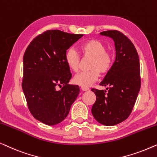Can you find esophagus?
I'll return each instance as SVG.
<instances>
[{
	"instance_id": "1",
	"label": "esophagus",
	"mask_w": 157,
	"mask_h": 157,
	"mask_svg": "<svg viewBox=\"0 0 157 157\" xmlns=\"http://www.w3.org/2000/svg\"><path fill=\"white\" fill-rule=\"evenodd\" d=\"M81 89H82V91H88V90H90L89 88L87 87H81Z\"/></svg>"
}]
</instances>
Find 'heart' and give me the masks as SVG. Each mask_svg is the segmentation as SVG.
<instances>
[{
	"label": "heart",
	"mask_w": 157,
	"mask_h": 157,
	"mask_svg": "<svg viewBox=\"0 0 157 157\" xmlns=\"http://www.w3.org/2000/svg\"><path fill=\"white\" fill-rule=\"evenodd\" d=\"M81 53L84 57H91L89 71L82 72L77 74L73 78L74 83L81 87H90L98 80L99 72L101 74L107 73L111 69L113 64V56L107 51V47L98 40H90L80 45ZM65 61L69 68L76 72L79 69V56L74 48H70L65 54Z\"/></svg>",
	"instance_id": "b5f03b06"
}]
</instances>
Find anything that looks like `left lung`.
Here are the masks:
<instances>
[{"label":"left lung","mask_w":157,"mask_h":157,"mask_svg":"<svg viewBox=\"0 0 157 157\" xmlns=\"http://www.w3.org/2000/svg\"><path fill=\"white\" fill-rule=\"evenodd\" d=\"M113 40L114 63L100 82L107 90L92 89L96 95L92 113L101 124L113 126L127 120L136 102L141 87L140 59L132 41L117 30L100 33Z\"/></svg>","instance_id":"left-lung-1"}]
</instances>
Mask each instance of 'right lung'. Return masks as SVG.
<instances>
[{
    "instance_id": "add662e5",
    "label": "right lung",
    "mask_w": 157,
    "mask_h": 157,
    "mask_svg": "<svg viewBox=\"0 0 157 157\" xmlns=\"http://www.w3.org/2000/svg\"><path fill=\"white\" fill-rule=\"evenodd\" d=\"M82 36L48 30L33 40L25 50L22 88L30 113L45 124L65 120L79 93L78 85L68 84L72 74L65 54ZM62 85V89L56 90Z\"/></svg>"
}]
</instances>
